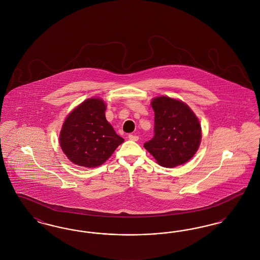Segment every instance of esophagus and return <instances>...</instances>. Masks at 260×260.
<instances>
[{
	"label": "esophagus",
	"instance_id": "obj_1",
	"mask_svg": "<svg viewBox=\"0 0 260 260\" xmlns=\"http://www.w3.org/2000/svg\"><path fill=\"white\" fill-rule=\"evenodd\" d=\"M128 139L133 140V141H137L138 140V136H135V135H129L128 136Z\"/></svg>",
	"mask_w": 260,
	"mask_h": 260
}]
</instances>
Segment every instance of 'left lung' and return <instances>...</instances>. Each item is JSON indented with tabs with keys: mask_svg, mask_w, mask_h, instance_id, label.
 Segmentation results:
<instances>
[{
	"mask_svg": "<svg viewBox=\"0 0 260 260\" xmlns=\"http://www.w3.org/2000/svg\"><path fill=\"white\" fill-rule=\"evenodd\" d=\"M155 135L144 147L165 168L189 161L197 152L202 127L197 116L184 102L168 96L152 99Z\"/></svg>",
	"mask_w": 260,
	"mask_h": 260,
	"instance_id": "left-lung-1",
	"label": "left lung"
}]
</instances>
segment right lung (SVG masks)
<instances>
[{"mask_svg": "<svg viewBox=\"0 0 260 260\" xmlns=\"http://www.w3.org/2000/svg\"><path fill=\"white\" fill-rule=\"evenodd\" d=\"M101 99H88L65 119L59 135L63 153L75 165L95 168L107 161L124 142L105 118Z\"/></svg>", "mask_w": 260, "mask_h": 260, "instance_id": "obj_1", "label": "right lung"}]
</instances>
